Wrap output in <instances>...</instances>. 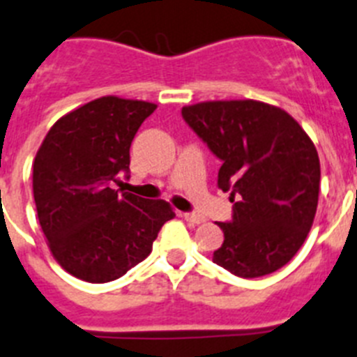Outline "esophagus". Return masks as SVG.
I'll use <instances>...</instances> for the list:
<instances>
[{"instance_id":"1","label":"esophagus","mask_w":357,"mask_h":357,"mask_svg":"<svg viewBox=\"0 0 357 357\" xmlns=\"http://www.w3.org/2000/svg\"><path fill=\"white\" fill-rule=\"evenodd\" d=\"M183 217H185L188 222H192V225H201V222H204V217L196 212H187Z\"/></svg>"}]
</instances>
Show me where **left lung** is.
Listing matches in <instances>:
<instances>
[{
  "instance_id": "left-lung-1",
  "label": "left lung",
  "mask_w": 357,
  "mask_h": 357,
  "mask_svg": "<svg viewBox=\"0 0 357 357\" xmlns=\"http://www.w3.org/2000/svg\"><path fill=\"white\" fill-rule=\"evenodd\" d=\"M183 120L221 160L217 187L231 192V219L213 262L243 278L286 266L314 221L320 160L286 111L257 100L201 102Z\"/></svg>"
}]
</instances>
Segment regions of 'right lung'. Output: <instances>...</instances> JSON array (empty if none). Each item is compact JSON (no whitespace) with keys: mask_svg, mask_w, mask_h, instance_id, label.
<instances>
[{"mask_svg":"<svg viewBox=\"0 0 357 357\" xmlns=\"http://www.w3.org/2000/svg\"><path fill=\"white\" fill-rule=\"evenodd\" d=\"M156 105L102 97L54 123L33 161V199L55 260L91 284L126 275L176 215L165 201L113 190L132 138Z\"/></svg>","mask_w":357,"mask_h":357,"instance_id":"right-lung-1","label":"right lung"}]
</instances>
